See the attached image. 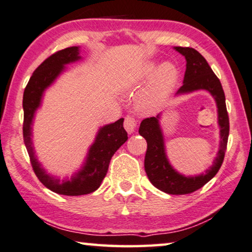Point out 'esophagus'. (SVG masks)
Wrapping results in <instances>:
<instances>
[{"label":"esophagus","instance_id":"esophagus-1","mask_svg":"<svg viewBox=\"0 0 252 252\" xmlns=\"http://www.w3.org/2000/svg\"><path fill=\"white\" fill-rule=\"evenodd\" d=\"M124 127H125V129L128 134L134 133L135 128H136V120L132 116H127L125 120H124Z\"/></svg>","mask_w":252,"mask_h":252}]
</instances>
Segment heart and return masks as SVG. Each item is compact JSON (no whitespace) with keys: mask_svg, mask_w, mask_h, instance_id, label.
<instances>
[{"mask_svg":"<svg viewBox=\"0 0 252 252\" xmlns=\"http://www.w3.org/2000/svg\"><path fill=\"white\" fill-rule=\"evenodd\" d=\"M151 74L147 87L138 96V105L142 109H151L159 104L173 91L180 77L178 68L173 63H163L156 69V63L151 61L143 65L133 83L144 81Z\"/></svg>","mask_w":252,"mask_h":252,"instance_id":"obj_1","label":"heart"}]
</instances>
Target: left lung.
Listing matches in <instances>:
<instances>
[{
  "instance_id": "left-lung-1",
  "label": "left lung",
  "mask_w": 252,
  "mask_h": 252,
  "mask_svg": "<svg viewBox=\"0 0 252 252\" xmlns=\"http://www.w3.org/2000/svg\"><path fill=\"white\" fill-rule=\"evenodd\" d=\"M174 49L182 56H184L187 60V70H185L183 85L180 87L176 94L191 93L198 90L208 91L217 103L218 125H220V151L217 153L216 159L214 160V165L207 169L206 174L187 177L177 173L167 159L162 130L159 124L160 115L142 120L138 133L147 140L148 143L144 159L145 173L151 183L160 191L177 195L189 194L201 189L218 173L224 161L226 147H227L229 122L223 87L220 79L211 70L207 60L192 47L175 46Z\"/></svg>"
}]
</instances>
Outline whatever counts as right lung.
<instances>
[{
  "label": "right lung",
  "instance_id": "obj_1",
  "mask_svg": "<svg viewBox=\"0 0 252 252\" xmlns=\"http://www.w3.org/2000/svg\"><path fill=\"white\" fill-rule=\"evenodd\" d=\"M81 59L79 47L71 46L58 51L36 68L24 92V142L31 159L32 170L41 183L51 191L63 195H84L100 188L107 175L109 163L115 152L127 141V132L124 129V118L101 127L94 143L91 145L85 163L70 180L63 181L46 174L35 157L32 142V124L35 111L41 105L44 91L64 70V65Z\"/></svg>",
  "mask_w": 252,
  "mask_h": 252
}]
</instances>
